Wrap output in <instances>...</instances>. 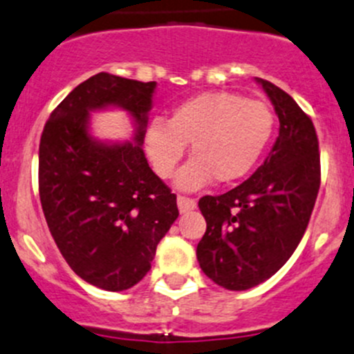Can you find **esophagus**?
<instances>
[{"mask_svg":"<svg viewBox=\"0 0 354 354\" xmlns=\"http://www.w3.org/2000/svg\"><path fill=\"white\" fill-rule=\"evenodd\" d=\"M195 207H197V202L194 198L178 195V209H180V212H188V210H194Z\"/></svg>","mask_w":354,"mask_h":354,"instance_id":"esophagus-1","label":"esophagus"}]
</instances>
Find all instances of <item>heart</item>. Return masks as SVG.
Instances as JSON below:
<instances>
[{
    "instance_id": "heart-1",
    "label": "heart",
    "mask_w": 354,
    "mask_h": 354,
    "mask_svg": "<svg viewBox=\"0 0 354 354\" xmlns=\"http://www.w3.org/2000/svg\"><path fill=\"white\" fill-rule=\"evenodd\" d=\"M274 131L269 106L233 92H205L154 120L145 131V151L159 178H171L190 144L194 159L176 176L181 190H197L216 178L233 183L260 160Z\"/></svg>"
}]
</instances>
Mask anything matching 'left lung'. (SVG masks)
Returning a JSON list of instances; mask_svg holds the SVG:
<instances>
[{"mask_svg": "<svg viewBox=\"0 0 354 354\" xmlns=\"http://www.w3.org/2000/svg\"><path fill=\"white\" fill-rule=\"evenodd\" d=\"M269 95L279 137L262 166L240 187L198 200L207 223L197 245L200 269L231 291H245L277 272L296 250L320 188L319 138L291 95L255 78Z\"/></svg>", "mask_w": 354, "mask_h": 354, "instance_id": "left-lung-1", "label": "left lung"}]
</instances>
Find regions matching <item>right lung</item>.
<instances>
[{
	"label": "right lung",
	"mask_w": 354,
	"mask_h": 354,
	"mask_svg": "<svg viewBox=\"0 0 354 354\" xmlns=\"http://www.w3.org/2000/svg\"><path fill=\"white\" fill-rule=\"evenodd\" d=\"M156 85L94 75L53 111L39 145V195L49 231L71 270L106 291L144 279L180 216L176 195L149 167L142 149ZM108 107L131 114L133 141L91 137L90 113Z\"/></svg>",
	"instance_id": "right-lung-1"
}]
</instances>
